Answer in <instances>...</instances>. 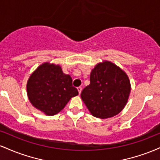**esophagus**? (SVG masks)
I'll return each mask as SVG.
<instances>
[{"label": "esophagus", "instance_id": "obj_1", "mask_svg": "<svg viewBox=\"0 0 160 160\" xmlns=\"http://www.w3.org/2000/svg\"><path fill=\"white\" fill-rule=\"evenodd\" d=\"M78 90L79 94H80V93H81V91H82V87H81V86H79V87H78Z\"/></svg>", "mask_w": 160, "mask_h": 160}]
</instances>
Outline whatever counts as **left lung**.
<instances>
[{
  "label": "left lung",
  "mask_w": 160,
  "mask_h": 160,
  "mask_svg": "<svg viewBox=\"0 0 160 160\" xmlns=\"http://www.w3.org/2000/svg\"><path fill=\"white\" fill-rule=\"evenodd\" d=\"M130 90L126 73L114 64L104 62L92 71L90 83L82 89L81 98L94 117L106 119L123 109Z\"/></svg>",
  "instance_id": "obj_1"
}]
</instances>
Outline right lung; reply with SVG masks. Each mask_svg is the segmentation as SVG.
I'll list each match as a JSON object with an SVG mask.
<instances>
[{
  "label": "right lung",
  "mask_w": 160,
  "mask_h": 160,
  "mask_svg": "<svg viewBox=\"0 0 160 160\" xmlns=\"http://www.w3.org/2000/svg\"><path fill=\"white\" fill-rule=\"evenodd\" d=\"M29 101L47 115L61 111L78 91L72 85V78L62 72L59 65L44 63L33 74L27 83Z\"/></svg>",
  "instance_id": "right-lung-1"
}]
</instances>
